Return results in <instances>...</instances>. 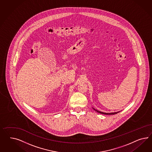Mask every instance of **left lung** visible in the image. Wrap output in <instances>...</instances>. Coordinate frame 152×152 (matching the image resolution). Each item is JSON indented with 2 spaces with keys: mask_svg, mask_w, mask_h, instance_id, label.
I'll use <instances>...</instances> for the list:
<instances>
[{
  "mask_svg": "<svg viewBox=\"0 0 152 152\" xmlns=\"http://www.w3.org/2000/svg\"><path fill=\"white\" fill-rule=\"evenodd\" d=\"M93 109H94V110L96 111L97 112V113H100V114H105V115H114V114H117V113H119L120 112V111H118V112L110 113H103V112H102V111H100L97 110L95 109H94V108H93Z\"/></svg>",
  "mask_w": 152,
  "mask_h": 152,
  "instance_id": "8db88e82",
  "label": "left lung"
}]
</instances>
